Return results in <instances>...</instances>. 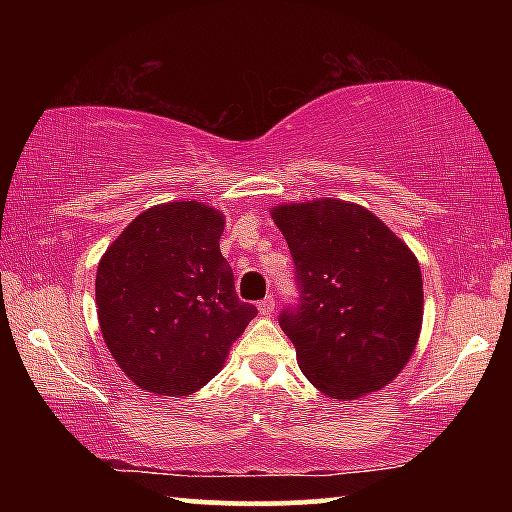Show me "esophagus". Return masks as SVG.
Wrapping results in <instances>:
<instances>
[{
    "mask_svg": "<svg viewBox=\"0 0 512 512\" xmlns=\"http://www.w3.org/2000/svg\"><path fill=\"white\" fill-rule=\"evenodd\" d=\"M257 309H259V314H262V316H271L273 311H275V298L273 296H266L264 300H259Z\"/></svg>",
    "mask_w": 512,
    "mask_h": 512,
    "instance_id": "esophagus-1",
    "label": "esophagus"
}]
</instances>
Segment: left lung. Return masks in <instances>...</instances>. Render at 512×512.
<instances>
[{
  "label": "left lung",
  "instance_id": "left-lung-1",
  "mask_svg": "<svg viewBox=\"0 0 512 512\" xmlns=\"http://www.w3.org/2000/svg\"><path fill=\"white\" fill-rule=\"evenodd\" d=\"M300 298L280 314L298 366L332 400L400 375L422 327V273L409 246L366 207L339 198L271 207Z\"/></svg>",
  "mask_w": 512,
  "mask_h": 512
}]
</instances>
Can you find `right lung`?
<instances>
[{
  "label": "right lung",
  "mask_w": 512,
  "mask_h": 512,
  "mask_svg": "<svg viewBox=\"0 0 512 512\" xmlns=\"http://www.w3.org/2000/svg\"><path fill=\"white\" fill-rule=\"evenodd\" d=\"M223 214L198 201L149 207L97 268L103 341L146 393L187 397L223 368L257 307L241 302L221 255Z\"/></svg>",
  "instance_id": "obj_1"
}]
</instances>
